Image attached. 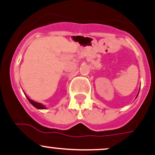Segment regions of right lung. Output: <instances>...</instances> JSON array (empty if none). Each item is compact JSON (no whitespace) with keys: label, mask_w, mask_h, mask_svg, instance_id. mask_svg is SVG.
I'll return each instance as SVG.
<instances>
[{"label":"right lung","mask_w":155,"mask_h":155,"mask_svg":"<svg viewBox=\"0 0 155 155\" xmlns=\"http://www.w3.org/2000/svg\"><path fill=\"white\" fill-rule=\"evenodd\" d=\"M27 99H28L29 100V102H30V103L32 104V105H34V107H36V108H45V107H44V105H42L41 103H38V102H34V101H33L32 100V99H29L28 97H27Z\"/></svg>","instance_id":"add662e5"}]
</instances>
